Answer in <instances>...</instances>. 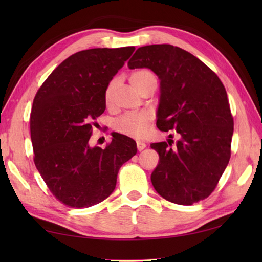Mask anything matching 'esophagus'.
Listing matches in <instances>:
<instances>
[{
	"label": "esophagus",
	"instance_id": "esophagus-1",
	"mask_svg": "<svg viewBox=\"0 0 262 262\" xmlns=\"http://www.w3.org/2000/svg\"><path fill=\"white\" fill-rule=\"evenodd\" d=\"M136 145H137V149H138V151H143V149L146 147V144L143 143V142H137Z\"/></svg>",
	"mask_w": 262,
	"mask_h": 262
}]
</instances>
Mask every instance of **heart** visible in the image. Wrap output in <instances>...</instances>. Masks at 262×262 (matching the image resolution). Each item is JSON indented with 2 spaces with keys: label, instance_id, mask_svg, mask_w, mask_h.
<instances>
[{
  "label": "heart",
  "instance_id": "1",
  "mask_svg": "<svg viewBox=\"0 0 262 262\" xmlns=\"http://www.w3.org/2000/svg\"><path fill=\"white\" fill-rule=\"evenodd\" d=\"M149 80H155V77L151 72L146 70L137 71L130 75L132 84L134 85L137 90L141 88L142 84H144V83ZM114 88H115V83L111 82L107 86V89H105L104 99L107 103H109L111 101V98H113ZM151 119H152L151 114L146 113V111L127 114L125 116H122L121 118H119L115 122V129L118 133H120V134L140 138V137H143L147 133L148 125L149 122H151Z\"/></svg>",
  "mask_w": 262,
  "mask_h": 262
}]
</instances>
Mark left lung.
Instances as JSON below:
<instances>
[{"label":"left lung","mask_w":262,"mask_h":262,"mask_svg":"<svg viewBox=\"0 0 262 262\" xmlns=\"http://www.w3.org/2000/svg\"><path fill=\"white\" fill-rule=\"evenodd\" d=\"M128 68L157 74V126L179 137L173 147L168 146L172 140L151 144L160 158L151 174L154 189L179 205L207 198L231 157L234 122L223 83L193 55L165 43L140 47Z\"/></svg>","instance_id":"obj_1"}]
</instances>
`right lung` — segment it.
<instances>
[{
    "mask_svg": "<svg viewBox=\"0 0 262 262\" xmlns=\"http://www.w3.org/2000/svg\"><path fill=\"white\" fill-rule=\"evenodd\" d=\"M134 51L92 48L72 55L33 99V161L49 190L69 207L86 208L109 197L120 166L137 152L136 142L118 133L104 149L89 144L105 109V89Z\"/></svg>",
    "mask_w": 262,
    "mask_h": 262,
    "instance_id": "1",
    "label": "right lung"
}]
</instances>
